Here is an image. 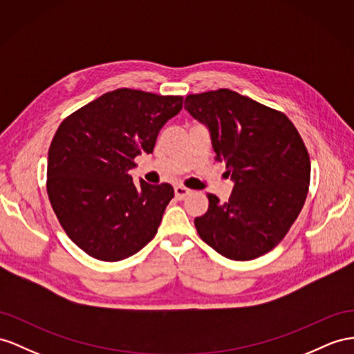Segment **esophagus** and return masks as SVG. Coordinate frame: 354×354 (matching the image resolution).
I'll use <instances>...</instances> for the list:
<instances>
[{"label":"esophagus","mask_w":354,"mask_h":354,"mask_svg":"<svg viewBox=\"0 0 354 354\" xmlns=\"http://www.w3.org/2000/svg\"><path fill=\"white\" fill-rule=\"evenodd\" d=\"M189 193H192V189L184 187V185H176L175 187V196H176V198H179V201H183V198H185Z\"/></svg>","instance_id":"34e87169"}]
</instances>
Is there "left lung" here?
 I'll use <instances>...</instances> for the list:
<instances>
[{
  "label": "left lung",
  "mask_w": 354,
  "mask_h": 354,
  "mask_svg": "<svg viewBox=\"0 0 354 354\" xmlns=\"http://www.w3.org/2000/svg\"><path fill=\"white\" fill-rule=\"evenodd\" d=\"M187 111L211 133L215 160L234 187L229 202L207 194L197 216L198 236L230 260H252L274 250L301 214L311 162L301 134L279 111L230 89L187 95Z\"/></svg>",
  "instance_id": "left-lung-1"
}]
</instances>
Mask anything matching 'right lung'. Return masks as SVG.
<instances>
[{
  "label": "right lung",
  "instance_id": "right-lung-1",
  "mask_svg": "<svg viewBox=\"0 0 354 354\" xmlns=\"http://www.w3.org/2000/svg\"><path fill=\"white\" fill-rule=\"evenodd\" d=\"M180 95L120 88L61 122L48 156V196L67 236L88 256L120 261L156 236L175 192L170 184H133L142 152L183 109Z\"/></svg>",
  "mask_w": 354,
  "mask_h": 354
}]
</instances>
